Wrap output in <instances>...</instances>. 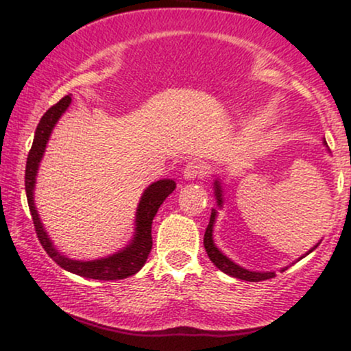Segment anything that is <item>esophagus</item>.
Returning <instances> with one entry per match:
<instances>
[{
	"label": "esophagus",
	"mask_w": 351,
	"mask_h": 351,
	"mask_svg": "<svg viewBox=\"0 0 351 351\" xmlns=\"http://www.w3.org/2000/svg\"><path fill=\"white\" fill-rule=\"evenodd\" d=\"M209 167L201 160H195V162H189L184 165L183 168V176L186 180H196V178H204L208 175Z\"/></svg>",
	"instance_id": "34e87169"
}]
</instances>
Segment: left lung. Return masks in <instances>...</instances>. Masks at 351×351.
Masks as SVG:
<instances>
[{"mask_svg": "<svg viewBox=\"0 0 351 351\" xmlns=\"http://www.w3.org/2000/svg\"><path fill=\"white\" fill-rule=\"evenodd\" d=\"M215 193H216L217 206L221 208V206H223V189H221V183L217 180L215 181ZM216 215H217V211H216V209H213L211 217H209V224L206 228V232H204V249H206L208 257L211 259V263L215 264L216 267L219 269V271H223L224 274H228V276L236 277V279H241V280L261 282V280H267V279H272V277H276V272H256V271H249V269L241 267V265L232 263L229 257L224 256V254L216 247L215 241H213V226H215ZM318 244H320V243H318ZM317 245H313V247L310 249L307 254L312 252L313 249L317 247ZM307 254H305V256H307ZM302 257H304V256H302ZM302 257H300V259H302ZM282 271H285V269H282Z\"/></svg>", "mask_w": 351, "mask_h": 351, "instance_id": "1", "label": "left lung"}]
</instances>
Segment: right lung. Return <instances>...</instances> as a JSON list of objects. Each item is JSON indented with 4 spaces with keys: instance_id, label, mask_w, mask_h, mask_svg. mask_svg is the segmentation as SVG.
Instances as JSON below:
<instances>
[{
    "instance_id": "obj_1",
    "label": "right lung",
    "mask_w": 351,
    "mask_h": 351,
    "mask_svg": "<svg viewBox=\"0 0 351 351\" xmlns=\"http://www.w3.org/2000/svg\"><path fill=\"white\" fill-rule=\"evenodd\" d=\"M71 97L66 95L59 100L56 106H52L43 119L39 120L38 128L34 134V142L27 153L26 162V196L27 204H29L31 216H33V223L36 234H38L39 243L43 244L44 251L49 254V257L54 263H58L60 267L66 269L72 274H77L80 277H87V279H97V280H119L127 279V277L134 276L147 263L148 254L152 251V223L155 217L158 208L168 196L171 195L173 189L176 188V183L173 180H160L156 183H152L150 186L143 191L142 198H140L138 208H136L135 217V236L132 243L123 247L122 251L112 254V256L104 257V259L95 261H74L69 257L62 256L54 244L51 243L49 236H47L46 229H44L41 219H39L38 211L34 206V184L36 175H38L39 162L43 160L44 150H46L47 140H49L52 128L60 115L67 110L71 104Z\"/></svg>"
}]
</instances>
